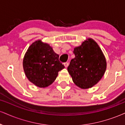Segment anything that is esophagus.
I'll return each instance as SVG.
<instances>
[{"mask_svg":"<svg viewBox=\"0 0 125 125\" xmlns=\"http://www.w3.org/2000/svg\"><path fill=\"white\" fill-rule=\"evenodd\" d=\"M64 66H65L66 68H67L68 66V65H69V63L68 62H65L64 63Z\"/></svg>","mask_w":125,"mask_h":125,"instance_id":"1","label":"esophagus"}]
</instances>
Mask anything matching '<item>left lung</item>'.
Here are the masks:
<instances>
[{
    "label": "left lung",
    "instance_id": "obj_1",
    "mask_svg": "<svg viewBox=\"0 0 125 125\" xmlns=\"http://www.w3.org/2000/svg\"><path fill=\"white\" fill-rule=\"evenodd\" d=\"M75 58L71 60L68 71L77 86L89 89L102 78L107 62L102 50L93 39L89 38L74 48Z\"/></svg>",
    "mask_w": 125,
    "mask_h": 125
}]
</instances>
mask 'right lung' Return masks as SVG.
<instances>
[{
	"label": "right lung",
	"instance_id": "right-lung-1",
	"mask_svg": "<svg viewBox=\"0 0 125 125\" xmlns=\"http://www.w3.org/2000/svg\"><path fill=\"white\" fill-rule=\"evenodd\" d=\"M58 58L59 55L49 44L41 40L35 41L29 47L23 60L26 76L38 87H47L55 81L58 72L65 68Z\"/></svg>",
	"mask_w": 125,
	"mask_h": 125
}]
</instances>
